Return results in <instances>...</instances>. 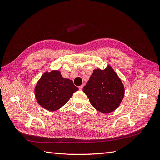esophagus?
<instances>
[{
  "label": "esophagus",
  "mask_w": 160,
  "mask_h": 160,
  "mask_svg": "<svg viewBox=\"0 0 160 160\" xmlns=\"http://www.w3.org/2000/svg\"><path fill=\"white\" fill-rule=\"evenodd\" d=\"M83 86H84V85H81V86L79 87V89L80 90H82V89H83Z\"/></svg>",
  "instance_id": "obj_1"
}]
</instances>
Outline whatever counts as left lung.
<instances>
[{
    "label": "left lung",
    "instance_id": "left-lung-1",
    "mask_svg": "<svg viewBox=\"0 0 160 160\" xmlns=\"http://www.w3.org/2000/svg\"><path fill=\"white\" fill-rule=\"evenodd\" d=\"M83 91L92 106L103 113L117 109L123 98L124 87L112 67L95 69Z\"/></svg>",
    "mask_w": 160,
    "mask_h": 160
}]
</instances>
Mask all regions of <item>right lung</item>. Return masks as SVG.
I'll use <instances>...</instances> for the list:
<instances>
[{
  "instance_id": "1",
  "label": "right lung",
  "mask_w": 160,
  "mask_h": 160,
  "mask_svg": "<svg viewBox=\"0 0 160 160\" xmlns=\"http://www.w3.org/2000/svg\"><path fill=\"white\" fill-rule=\"evenodd\" d=\"M79 88L72 81L63 78L59 71L45 72L37 82L35 89L36 99L43 108L49 111L59 109Z\"/></svg>"
}]
</instances>
